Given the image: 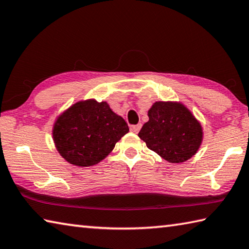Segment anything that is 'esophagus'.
I'll list each match as a JSON object with an SVG mask.
<instances>
[{
    "label": "esophagus",
    "instance_id": "34e87169",
    "mask_svg": "<svg viewBox=\"0 0 249 249\" xmlns=\"http://www.w3.org/2000/svg\"><path fill=\"white\" fill-rule=\"evenodd\" d=\"M141 124H135V125H131V128H130V130L132 131V132H134V133H138L139 131H140V129H141Z\"/></svg>",
    "mask_w": 249,
    "mask_h": 249
}]
</instances>
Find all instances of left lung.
Instances as JSON below:
<instances>
[{
    "mask_svg": "<svg viewBox=\"0 0 249 249\" xmlns=\"http://www.w3.org/2000/svg\"><path fill=\"white\" fill-rule=\"evenodd\" d=\"M149 120L139 132L146 146L172 163L186 161L197 153L203 129L193 114L177 102H156L148 110Z\"/></svg>",
    "mask_w": 249,
    "mask_h": 249,
    "instance_id": "left-lung-1",
    "label": "left lung"
}]
</instances>
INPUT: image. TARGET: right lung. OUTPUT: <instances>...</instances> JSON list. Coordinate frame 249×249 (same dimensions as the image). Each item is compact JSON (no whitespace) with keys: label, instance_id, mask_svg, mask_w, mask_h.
<instances>
[{"label":"right lung","instance_id":"right-lung-1","mask_svg":"<svg viewBox=\"0 0 249 249\" xmlns=\"http://www.w3.org/2000/svg\"><path fill=\"white\" fill-rule=\"evenodd\" d=\"M129 132L123 117L106 102H78L55 121L53 140L60 156L74 166L89 167L103 160Z\"/></svg>","mask_w":249,"mask_h":249}]
</instances>
